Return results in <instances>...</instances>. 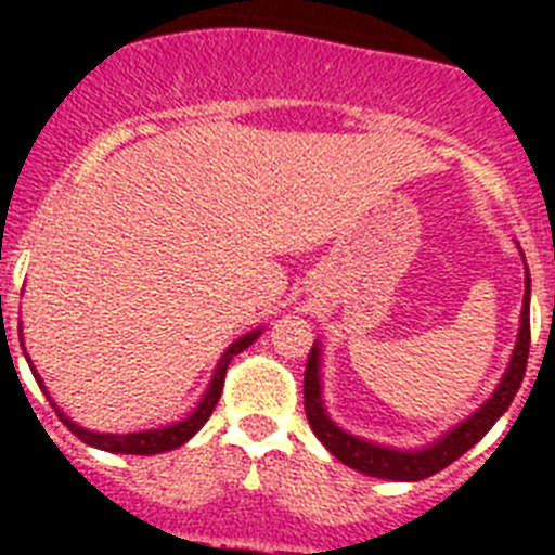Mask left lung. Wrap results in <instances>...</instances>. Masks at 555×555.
Wrapping results in <instances>:
<instances>
[{"mask_svg": "<svg viewBox=\"0 0 555 555\" xmlns=\"http://www.w3.org/2000/svg\"><path fill=\"white\" fill-rule=\"evenodd\" d=\"M519 336L517 347H514L512 364H508L506 375L489 397L487 403L480 405L469 420L450 430L444 439L416 453H403V450L377 448V444L356 439V436L345 434L341 428L327 420L325 409H322V389H320V347H313L308 352L306 364V380H302V397H306V416L311 430L317 434L322 444L336 455L341 464L358 469V473L372 475V478H389V480H423L430 475L442 473L450 467L455 459L467 453L475 442H480L487 430L500 420V414L512 405L514 395H517L522 377H526L528 366V350H531V278L526 274V297H522V317H519Z\"/></svg>", "mask_w": 555, "mask_h": 555, "instance_id": "left-lung-1", "label": "left lung"}]
</instances>
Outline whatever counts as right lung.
<instances>
[{
    "label": "right lung",
    "mask_w": 555,
    "mask_h": 555,
    "mask_svg": "<svg viewBox=\"0 0 555 555\" xmlns=\"http://www.w3.org/2000/svg\"><path fill=\"white\" fill-rule=\"evenodd\" d=\"M255 338H258V331L247 333V336H242L238 341H233V345L224 350L222 361H219L217 372H214V380H210L208 391H205L203 403L194 409V414L189 416V420H183V423L178 425H169V428H158V430H141V434H125V436H116V434H94V430H86L80 428V425H75L72 420H68L66 414H63L61 409H57L52 400V409L57 411V416H61V423L66 425L72 434L80 439V442L91 444V448H100V450H107V453H127V455H155V453H166V450H175L180 448V444H185L191 439V436L197 434L199 428H203L205 423H208V416L214 414V409H217L219 403V395H222V386H224V372H228V364L230 358L238 356L242 350H247L249 345H253ZM33 375H36V370H33ZM38 377V375H36ZM38 384H41V377H38ZM43 389V386H41Z\"/></svg>",
    "instance_id": "add662e5"
}]
</instances>
